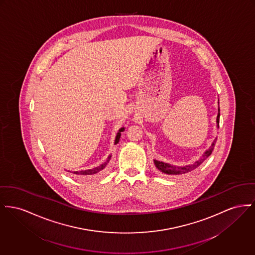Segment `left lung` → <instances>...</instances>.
Returning a JSON list of instances; mask_svg holds the SVG:
<instances>
[{"label": "left lung", "instance_id": "1", "mask_svg": "<svg viewBox=\"0 0 255 255\" xmlns=\"http://www.w3.org/2000/svg\"><path fill=\"white\" fill-rule=\"evenodd\" d=\"M219 124H220V108H219V114H218V117H217V126H218V128H219ZM215 143H216V139L212 142V145L210 146L209 148L204 152L202 157L200 159H198L197 161L194 162L193 164L180 166V165H170L168 163L160 162V161H157V160H154V164H155V166L158 168V170H160L162 173L166 174V175L186 174L188 172H191V171L195 170V168H197L209 157L210 155L212 154V151L214 149Z\"/></svg>", "mask_w": 255, "mask_h": 255}]
</instances>
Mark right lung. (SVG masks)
Masks as SVG:
<instances>
[{
    "mask_svg": "<svg viewBox=\"0 0 255 255\" xmlns=\"http://www.w3.org/2000/svg\"><path fill=\"white\" fill-rule=\"evenodd\" d=\"M124 131V127L120 129L118 135L116 136V140H115V144L119 143L120 141V135H121V132ZM112 156L109 155V157L107 158L104 163H102L101 165H97L93 168H90V169H86V170H80V171H74V174L76 175H79V176H92V175H96V174H100L102 172H104L106 170V168L108 167V165L110 163V160H111Z\"/></svg>",
    "mask_w": 255,
    "mask_h": 255,
    "instance_id": "obj_1",
    "label": "right lung"
}]
</instances>
